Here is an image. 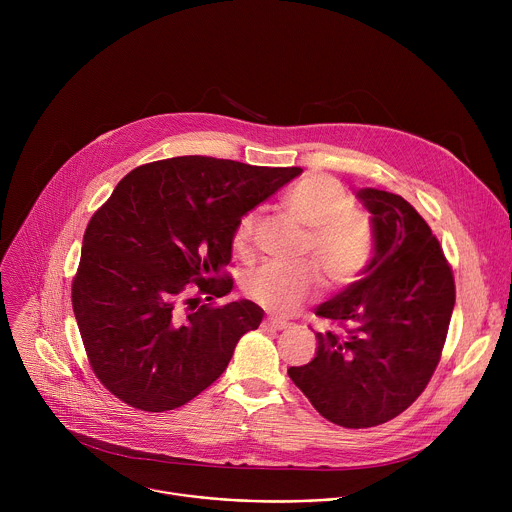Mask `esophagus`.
I'll list each match as a JSON object with an SVG mask.
<instances>
[{
  "label": "esophagus",
  "mask_w": 512,
  "mask_h": 512,
  "mask_svg": "<svg viewBox=\"0 0 512 512\" xmlns=\"http://www.w3.org/2000/svg\"><path fill=\"white\" fill-rule=\"evenodd\" d=\"M261 328H263V330L277 332V330H285V328H287V324H285V322H279V320H273V318H267V320H263Z\"/></svg>",
  "instance_id": "esophagus-1"
}]
</instances>
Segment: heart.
<instances>
[{"label":"heart","instance_id":"1","mask_svg":"<svg viewBox=\"0 0 512 512\" xmlns=\"http://www.w3.org/2000/svg\"><path fill=\"white\" fill-rule=\"evenodd\" d=\"M285 212L306 229L302 255H310L322 283L342 289L369 267L375 251L371 216L354 206L348 190L326 174H310L291 186L281 200ZM255 212L243 214L233 227L231 249L237 257L253 251ZM316 287L312 263L263 265L243 277V294L263 310L289 316L302 308Z\"/></svg>","mask_w":512,"mask_h":512}]
</instances>
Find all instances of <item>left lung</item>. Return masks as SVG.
Segmentation results:
<instances>
[{
    "instance_id": "left-lung-1",
    "label": "left lung",
    "mask_w": 512,
    "mask_h": 512,
    "mask_svg": "<svg viewBox=\"0 0 512 512\" xmlns=\"http://www.w3.org/2000/svg\"><path fill=\"white\" fill-rule=\"evenodd\" d=\"M358 198L373 214L375 255L316 308L344 332H316V356L287 369L322 417L348 429L387 423L423 393L456 304L452 267L421 214L393 192L362 188Z\"/></svg>"
}]
</instances>
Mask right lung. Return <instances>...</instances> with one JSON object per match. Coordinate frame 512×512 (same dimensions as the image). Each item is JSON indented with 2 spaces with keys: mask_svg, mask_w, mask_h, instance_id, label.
Here are the masks:
<instances>
[{
  "mask_svg": "<svg viewBox=\"0 0 512 512\" xmlns=\"http://www.w3.org/2000/svg\"><path fill=\"white\" fill-rule=\"evenodd\" d=\"M300 172L180 156L139 166L115 186L91 216L72 277L85 352L109 393L162 413L225 373L239 338L263 320L249 300L210 302L233 289V227Z\"/></svg>",
  "mask_w": 512,
  "mask_h": 512,
  "instance_id": "obj_1",
  "label": "right lung"
}]
</instances>
